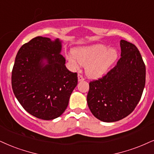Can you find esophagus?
<instances>
[{
	"label": "esophagus",
	"instance_id": "1",
	"mask_svg": "<svg viewBox=\"0 0 154 154\" xmlns=\"http://www.w3.org/2000/svg\"><path fill=\"white\" fill-rule=\"evenodd\" d=\"M78 80H79V81H82L84 80V78L83 77L82 75H81V74H79L78 75Z\"/></svg>",
	"mask_w": 154,
	"mask_h": 154
}]
</instances>
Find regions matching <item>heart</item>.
I'll use <instances>...</instances> for the list:
<instances>
[{
	"instance_id": "1",
	"label": "heart",
	"mask_w": 154,
	"mask_h": 154,
	"mask_svg": "<svg viewBox=\"0 0 154 154\" xmlns=\"http://www.w3.org/2000/svg\"><path fill=\"white\" fill-rule=\"evenodd\" d=\"M117 58L118 53L116 49L107 48L103 44L78 48L67 56V59L74 69L79 68V63L86 66V74L94 79L103 75Z\"/></svg>"
}]
</instances>
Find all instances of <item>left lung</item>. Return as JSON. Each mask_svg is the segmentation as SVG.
Segmentation results:
<instances>
[{
	"mask_svg": "<svg viewBox=\"0 0 154 154\" xmlns=\"http://www.w3.org/2000/svg\"><path fill=\"white\" fill-rule=\"evenodd\" d=\"M120 45L121 57L115 67L89 83L88 108L103 122H115L132 113L145 86L146 66L137 47L124 40Z\"/></svg>",
	"mask_w": 154,
	"mask_h": 154,
	"instance_id": "obj_1",
	"label": "left lung"
}]
</instances>
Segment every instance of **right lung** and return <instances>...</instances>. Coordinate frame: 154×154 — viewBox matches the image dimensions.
<instances>
[{"label": "right lung", "instance_id": "add662e5", "mask_svg": "<svg viewBox=\"0 0 154 154\" xmlns=\"http://www.w3.org/2000/svg\"><path fill=\"white\" fill-rule=\"evenodd\" d=\"M61 41L37 36L19 49L12 71L15 96L28 113L38 119L59 117L78 83L77 73L68 71Z\"/></svg>", "mask_w": 154, "mask_h": 154}]
</instances>
